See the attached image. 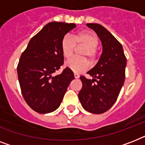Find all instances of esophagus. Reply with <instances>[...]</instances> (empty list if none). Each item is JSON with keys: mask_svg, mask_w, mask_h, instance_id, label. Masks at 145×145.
I'll list each match as a JSON object with an SVG mask.
<instances>
[{"mask_svg": "<svg viewBox=\"0 0 145 145\" xmlns=\"http://www.w3.org/2000/svg\"><path fill=\"white\" fill-rule=\"evenodd\" d=\"M74 78H76V79H77V78H79L80 77V75L78 74H74Z\"/></svg>", "mask_w": 145, "mask_h": 145, "instance_id": "34e87169", "label": "esophagus"}]
</instances>
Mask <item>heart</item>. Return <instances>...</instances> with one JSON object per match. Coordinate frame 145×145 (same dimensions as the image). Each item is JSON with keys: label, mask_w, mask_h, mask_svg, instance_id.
<instances>
[{"label": "heart", "mask_w": 145, "mask_h": 145, "mask_svg": "<svg viewBox=\"0 0 145 145\" xmlns=\"http://www.w3.org/2000/svg\"><path fill=\"white\" fill-rule=\"evenodd\" d=\"M98 44V36L93 31H83L74 35V37H71L70 35H65L61 41V53L65 59H69L72 56L75 46H84V48L80 52V56L84 58H72L66 61L65 65L76 74L86 71L89 67V63L87 59L84 58L89 59L93 62Z\"/></svg>", "instance_id": "heart-1"}]
</instances>
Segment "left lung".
<instances>
[{
    "mask_svg": "<svg viewBox=\"0 0 145 145\" xmlns=\"http://www.w3.org/2000/svg\"><path fill=\"white\" fill-rule=\"evenodd\" d=\"M86 26L99 37L102 52L96 65L87 72L93 79L80 77L83 86L78 97L85 110L100 114L117 101L125 80L126 58L121 44L105 27L97 23H87Z\"/></svg>",
    "mask_w": 145,
    "mask_h": 145,
    "instance_id": "obj_1",
    "label": "left lung"
}]
</instances>
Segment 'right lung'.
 Wrapping results in <instances>:
<instances>
[{"mask_svg":"<svg viewBox=\"0 0 145 145\" xmlns=\"http://www.w3.org/2000/svg\"><path fill=\"white\" fill-rule=\"evenodd\" d=\"M75 27L74 23L46 24L22 53L17 67L19 85L26 103L36 112L48 114L56 110L74 79L68 68L60 74H52L63 65L61 40Z\"/></svg>","mask_w":145,"mask_h":145,"instance_id":"add662e5","label":"right lung"}]
</instances>
